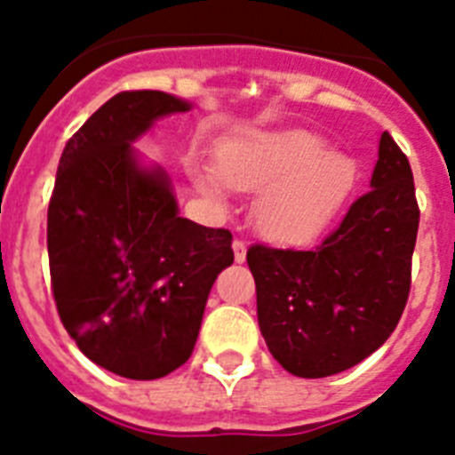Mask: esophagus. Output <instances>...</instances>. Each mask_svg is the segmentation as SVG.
Wrapping results in <instances>:
<instances>
[{
    "label": "esophagus",
    "instance_id": "obj_1",
    "mask_svg": "<svg viewBox=\"0 0 455 455\" xmlns=\"http://www.w3.org/2000/svg\"><path fill=\"white\" fill-rule=\"evenodd\" d=\"M232 251H235V259L236 262H246V243L241 239H235V243H232Z\"/></svg>",
    "mask_w": 455,
    "mask_h": 455
}]
</instances>
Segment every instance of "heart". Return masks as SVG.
Returning a JSON list of instances; mask_svg holds the SVG:
<instances>
[{
  "label": "heart",
  "instance_id": "1",
  "mask_svg": "<svg viewBox=\"0 0 455 455\" xmlns=\"http://www.w3.org/2000/svg\"><path fill=\"white\" fill-rule=\"evenodd\" d=\"M216 168H193L196 188L216 204L230 188L257 193L255 225L268 239L303 241L331 223L353 191L355 164L303 130H246L214 152Z\"/></svg>",
  "mask_w": 455,
  "mask_h": 455
}]
</instances>
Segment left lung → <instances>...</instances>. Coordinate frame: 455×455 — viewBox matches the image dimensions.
<instances>
[{"label":"left lung","instance_id":"obj_1","mask_svg":"<svg viewBox=\"0 0 455 455\" xmlns=\"http://www.w3.org/2000/svg\"><path fill=\"white\" fill-rule=\"evenodd\" d=\"M419 207L408 156L383 132L371 191L312 251L248 248L257 321L289 373L325 378L380 348L410 293Z\"/></svg>","mask_w":455,"mask_h":455}]
</instances>
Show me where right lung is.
<instances>
[{
  "label": "right lung",
  "instance_id": "obj_1",
  "mask_svg": "<svg viewBox=\"0 0 455 455\" xmlns=\"http://www.w3.org/2000/svg\"><path fill=\"white\" fill-rule=\"evenodd\" d=\"M191 104L162 91L114 95L66 143L47 209L52 291L79 351L132 380L191 357L232 235L178 214L172 184L132 148Z\"/></svg>",
  "mask_w": 455,
  "mask_h": 455
}]
</instances>
